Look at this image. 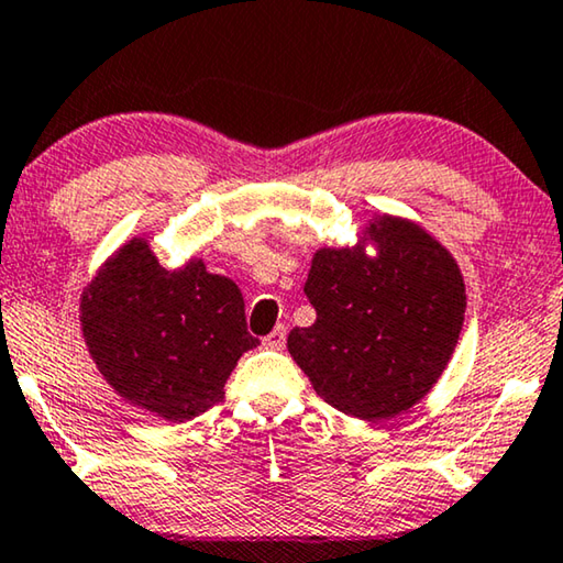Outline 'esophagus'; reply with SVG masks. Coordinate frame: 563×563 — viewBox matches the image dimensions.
Here are the masks:
<instances>
[{
	"mask_svg": "<svg viewBox=\"0 0 563 563\" xmlns=\"http://www.w3.org/2000/svg\"><path fill=\"white\" fill-rule=\"evenodd\" d=\"M263 344L267 346V350H283V346H285V327H275L271 334L263 339Z\"/></svg>",
	"mask_w": 563,
	"mask_h": 563,
	"instance_id": "obj_1",
	"label": "esophagus"
}]
</instances>
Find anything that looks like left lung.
<instances>
[{
	"label": "left lung",
	"mask_w": 563,
	"mask_h": 563,
	"mask_svg": "<svg viewBox=\"0 0 563 563\" xmlns=\"http://www.w3.org/2000/svg\"><path fill=\"white\" fill-rule=\"evenodd\" d=\"M303 290L316 321L290 331V357L329 406L362 421L423 400L462 334L466 288L454 255L393 213L372 219L352 247L316 250Z\"/></svg>",
	"instance_id": "left-lung-1"
}]
</instances>
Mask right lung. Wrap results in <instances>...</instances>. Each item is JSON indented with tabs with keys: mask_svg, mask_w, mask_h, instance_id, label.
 <instances>
[{
	"mask_svg": "<svg viewBox=\"0 0 563 563\" xmlns=\"http://www.w3.org/2000/svg\"><path fill=\"white\" fill-rule=\"evenodd\" d=\"M78 321L114 393L170 423L224 398L236 362L260 344L234 280L199 257L168 271L145 236L124 242L86 283Z\"/></svg>",
	"mask_w": 563,
	"mask_h": 563,
	"instance_id": "obj_1",
	"label": "right lung"
}]
</instances>
